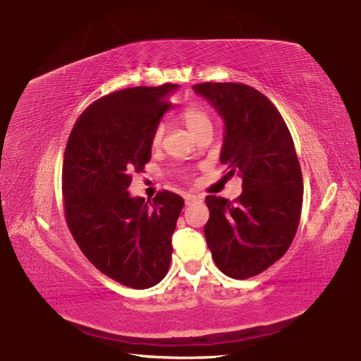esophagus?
<instances>
[{
	"label": "esophagus",
	"instance_id": "1",
	"mask_svg": "<svg viewBox=\"0 0 361 361\" xmlns=\"http://www.w3.org/2000/svg\"><path fill=\"white\" fill-rule=\"evenodd\" d=\"M196 203H202V197H197V196H187L185 197V206H193Z\"/></svg>",
	"mask_w": 361,
	"mask_h": 361
}]
</instances>
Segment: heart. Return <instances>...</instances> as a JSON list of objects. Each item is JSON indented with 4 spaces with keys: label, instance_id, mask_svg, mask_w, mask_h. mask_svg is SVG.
Instances as JSON below:
<instances>
[{
    "label": "heart",
    "instance_id": "heart-1",
    "mask_svg": "<svg viewBox=\"0 0 361 361\" xmlns=\"http://www.w3.org/2000/svg\"><path fill=\"white\" fill-rule=\"evenodd\" d=\"M181 118H183L184 124L187 126V128L192 131V135L195 137L199 136L203 131H212V128H214V120L211 117L209 111L199 104L187 105L181 112ZM162 136H164V126L158 124L155 127L154 133H152V139H150L152 146L154 147L159 146Z\"/></svg>",
    "mask_w": 361,
    "mask_h": 361
}]
</instances>
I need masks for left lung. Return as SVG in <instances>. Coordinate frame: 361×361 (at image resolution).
I'll use <instances>...</instances> for the list:
<instances>
[{"label":"left lung","instance_id":"left-lung-1","mask_svg":"<svg viewBox=\"0 0 361 361\" xmlns=\"http://www.w3.org/2000/svg\"><path fill=\"white\" fill-rule=\"evenodd\" d=\"M195 92L225 121L221 164L243 178L233 202L207 196L204 237L221 272L247 279L287 253L298 228L302 176L291 133L276 106L243 83H199Z\"/></svg>","mask_w":361,"mask_h":361}]
</instances>
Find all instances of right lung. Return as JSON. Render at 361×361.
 <instances>
[{
	"label": "right lung",
	"instance_id": "right-lung-1",
	"mask_svg": "<svg viewBox=\"0 0 361 361\" xmlns=\"http://www.w3.org/2000/svg\"><path fill=\"white\" fill-rule=\"evenodd\" d=\"M177 85L137 86L90 104L64 152L63 203L68 230L94 268L126 287L145 290L168 272L171 235L184 206L168 190L130 197L131 174L150 161V139L173 104Z\"/></svg>",
	"mask_w": 361,
	"mask_h": 361
}]
</instances>
